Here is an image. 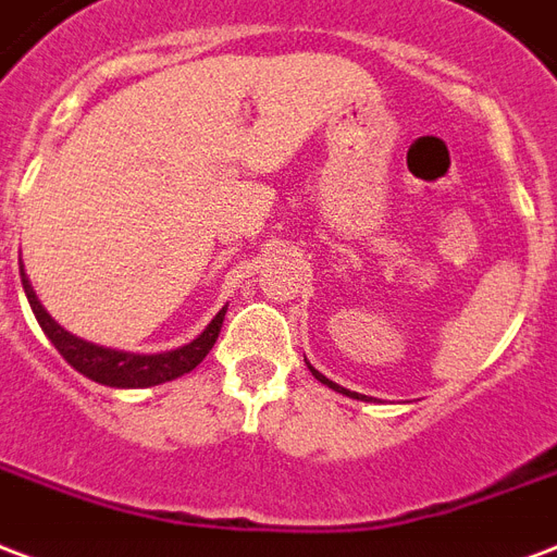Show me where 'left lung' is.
I'll list each match as a JSON object with an SVG mask.
<instances>
[{
    "label": "left lung",
    "mask_w": 557,
    "mask_h": 557,
    "mask_svg": "<svg viewBox=\"0 0 557 557\" xmlns=\"http://www.w3.org/2000/svg\"><path fill=\"white\" fill-rule=\"evenodd\" d=\"M308 363V361H305ZM308 370H311V375L313 379H317V382H323V384H329V387H332V391H337V393H343V396H352V399H367V396H361V393H355V391H346V387H341V384H334L332 379H325L323 373H317V370H313L311 363H308Z\"/></svg>",
    "instance_id": "left-lung-1"
}]
</instances>
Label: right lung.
Masks as SVG:
<instances>
[{
  "label": "right lung",
  "mask_w": 557,
  "mask_h": 557,
  "mask_svg": "<svg viewBox=\"0 0 557 557\" xmlns=\"http://www.w3.org/2000/svg\"><path fill=\"white\" fill-rule=\"evenodd\" d=\"M20 278H23V290L28 296V305L35 311L37 323L46 332V337L55 343V349L64 355V361L70 367H75L78 373L87 375L90 382L108 384V387H152V384L173 382L178 375L196 370L202 358L211 352V346L220 337V329H223L225 308L216 313L211 323L205 325V332L196 337V341L184 343L178 349H170V352L158 355H137V352H123V349H108V346H96V343H87L82 337H75L66 329L46 313V308L40 305V299L32 290V284L25 278V273L20 270Z\"/></svg>",
  "instance_id": "right-lung-1"
}]
</instances>
